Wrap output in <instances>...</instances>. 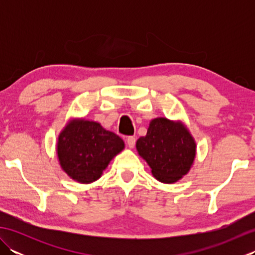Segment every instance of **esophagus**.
Here are the masks:
<instances>
[{
	"mask_svg": "<svg viewBox=\"0 0 255 255\" xmlns=\"http://www.w3.org/2000/svg\"><path fill=\"white\" fill-rule=\"evenodd\" d=\"M126 141H127V144H128L129 148H133L134 147V143H136V138H134L133 136H129L126 139Z\"/></svg>",
	"mask_w": 255,
	"mask_h": 255,
	"instance_id": "34e87169",
	"label": "esophagus"
}]
</instances>
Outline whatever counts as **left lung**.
I'll use <instances>...</instances> for the list:
<instances>
[{"label": "left lung", "instance_id": "1", "mask_svg": "<svg viewBox=\"0 0 255 255\" xmlns=\"http://www.w3.org/2000/svg\"><path fill=\"white\" fill-rule=\"evenodd\" d=\"M137 150L156 180L174 183L189 171L196 145L182 125L155 118L150 123L147 134L138 139Z\"/></svg>", "mask_w": 255, "mask_h": 255}]
</instances>
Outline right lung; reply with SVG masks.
Wrapping results in <instances>:
<instances>
[{"instance_id":"add662e5","label":"right lung","mask_w":255,"mask_h":255,"mask_svg":"<svg viewBox=\"0 0 255 255\" xmlns=\"http://www.w3.org/2000/svg\"><path fill=\"white\" fill-rule=\"evenodd\" d=\"M124 145L116 133L82 119L69 124L59 136L58 156L70 177L80 183H91L100 178Z\"/></svg>"}]
</instances>
